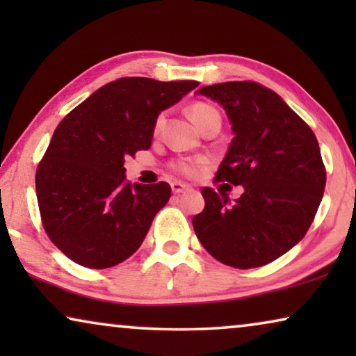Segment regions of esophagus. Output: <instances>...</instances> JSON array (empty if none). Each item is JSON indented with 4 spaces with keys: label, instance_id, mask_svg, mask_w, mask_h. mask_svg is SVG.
<instances>
[{
    "label": "esophagus",
    "instance_id": "obj_1",
    "mask_svg": "<svg viewBox=\"0 0 356 356\" xmlns=\"http://www.w3.org/2000/svg\"><path fill=\"white\" fill-rule=\"evenodd\" d=\"M188 189H189L188 184H184V183H181V181H173V183H172V191H173V194L184 193V191H188Z\"/></svg>",
    "mask_w": 356,
    "mask_h": 356
}]
</instances>
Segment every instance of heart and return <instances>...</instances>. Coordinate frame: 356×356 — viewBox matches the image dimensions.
<instances>
[{
  "label": "heart",
  "instance_id": "1",
  "mask_svg": "<svg viewBox=\"0 0 356 356\" xmlns=\"http://www.w3.org/2000/svg\"><path fill=\"white\" fill-rule=\"evenodd\" d=\"M189 116H191V120L196 123L199 128H201V124L204 121H207L209 118H212V116H220L218 115V111L216 106L206 104V102H194V104L189 106ZM162 120L163 116L160 115L157 120H155V124H154V131L157 133L160 129V126H162ZM206 163V159H179V160H175L172 163V168L175 172H178L179 175H183V177H188V178H193L196 177V175L201 172L202 165Z\"/></svg>",
  "mask_w": 356,
  "mask_h": 356
}]
</instances>
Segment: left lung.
I'll list each match as a JSON object with an SVG mask.
<instances>
[{
  "instance_id": "8db88e82",
  "label": "left lung",
  "mask_w": 356,
  "mask_h": 356,
  "mask_svg": "<svg viewBox=\"0 0 356 356\" xmlns=\"http://www.w3.org/2000/svg\"><path fill=\"white\" fill-rule=\"evenodd\" d=\"M199 94L225 108L233 138L216 181L245 188L228 207L225 194L202 188L193 217L211 256L236 269L275 261L303 240L321 204L325 167L308 124L274 90L252 81L206 86Z\"/></svg>"
}]
</instances>
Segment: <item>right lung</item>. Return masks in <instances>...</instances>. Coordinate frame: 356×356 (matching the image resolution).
<instances>
[{"mask_svg": "<svg viewBox=\"0 0 356 356\" xmlns=\"http://www.w3.org/2000/svg\"><path fill=\"white\" fill-rule=\"evenodd\" d=\"M197 81L120 77L70 111L35 173L42 225L58 250L89 269L113 267L143 245L170 184H133L124 157L152 144L159 113Z\"/></svg>", "mask_w": 356, "mask_h": 356, "instance_id": "add662e5", "label": "right lung"}]
</instances>
